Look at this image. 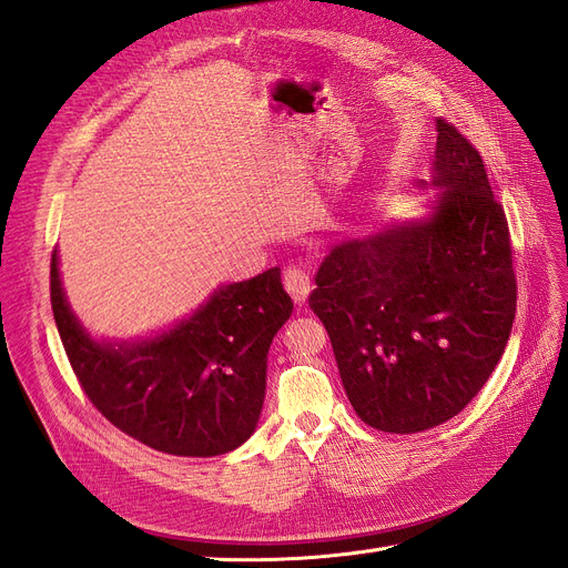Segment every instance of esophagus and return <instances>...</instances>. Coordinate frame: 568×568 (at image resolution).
Wrapping results in <instances>:
<instances>
[{
	"instance_id": "esophagus-1",
	"label": "esophagus",
	"mask_w": 568,
	"mask_h": 568,
	"mask_svg": "<svg viewBox=\"0 0 568 568\" xmlns=\"http://www.w3.org/2000/svg\"><path fill=\"white\" fill-rule=\"evenodd\" d=\"M284 286L296 303H305L307 294H311V272L303 265H286L284 267Z\"/></svg>"
}]
</instances>
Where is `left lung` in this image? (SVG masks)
<instances>
[{
    "instance_id": "obj_1",
    "label": "left lung",
    "mask_w": 568,
    "mask_h": 568,
    "mask_svg": "<svg viewBox=\"0 0 568 568\" xmlns=\"http://www.w3.org/2000/svg\"><path fill=\"white\" fill-rule=\"evenodd\" d=\"M436 130L434 213L334 246L307 298L357 417L388 434L459 415L517 313L509 227L486 165L448 120Z\"/></svg>"
}]
</instances>
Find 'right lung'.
<instances>
[{
	"label": "right lung",
	"instance_id": "add662e5",
	"mask_svg": "<svg viewBox=\"0 0 568 568\" xmlns=\"http://www.w3.org/2000/svg\"><path fill=\"white\" fill-rule=\"evenodd\" d=\"M49 288L68 363L120 432L180 457L230 453L255 432L270 343L294 311L280 267L220 286L192 317L136 343H97L82 329L63 296L57 251Z\"/></svg>",
	"mask_w": 568,
	"mask_h": 568
}]
</instances>
